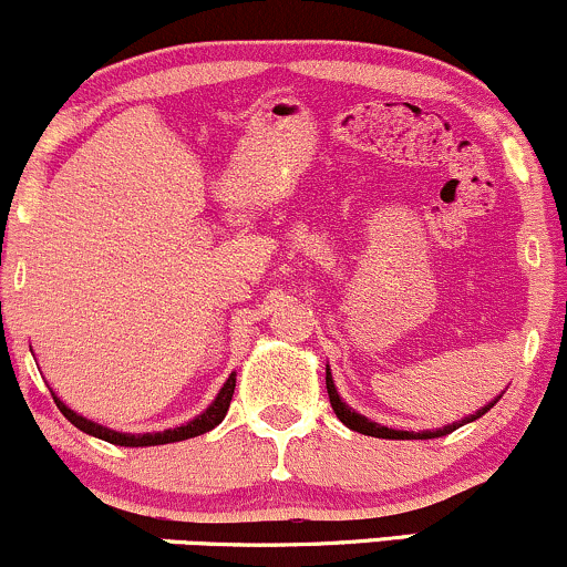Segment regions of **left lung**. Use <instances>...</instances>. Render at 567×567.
<instances>
[{
    "instance_id": "obj_1",
    "label": "left lung",
    "mask_w": 567,
    "mask_h": 567,
    "mask_svg": "<svg viewBox=\"0 0 567 567\" xmlns=\"http://www.w3.org/2000/svg\"><path fill=\"white\" fill-rule=\"evenodd\" d=\"M324 386H328L330 405H333L336 415H338V419H341V424H347L349 429H354V432H360V434H368V437H383V440H434V437H445V434L455 432V429H458V426L470 424V421L480 419V415H485L487 410H491L498 402V396H496V400H493L491 405H485L483 410H477V415H470V419H464V421H461V424H458V421H455V424L442 426V429H437V432H396V429H389V426L375 424V421H368L365 415L354 413V410H351L347 402H341V396H338V392H336L333 375H330V368H328V373H324Z\"/></svg>"
}]
</instances>
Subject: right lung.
I'll use <instances>...</instances> for the list:
<instances>
[{
    "mask_svg": "<svg viewBox=\"0 0 567 567\" xmlns=\"http://www.w3.org/2000/svg\"><path fill=\"white\" fill-rule=\"evenodd\" d=\"M234 386H237V379H234V373H231L229 381H226L224 389L218 392L216 402H213V405L207 408L205 413L197 415L194 421H188L186 426L165 429V432H154V434H122V432H114V429L97 426V424H93V421L76 415L74 410H69L61 400H58L55 394H53V400H55L58 410H61V413L66 415V419L76 429H82L84 434H93V437H97V440H106V442H112V445H122V447H146V445H167V442H181V440H188V437H199V434L216 429L220 421H224V415L229 413Z\"/></svg>",
    "mask_w": 567,
    "mask_h": 567,
    "instance_id": "obj_1",
    "label": "right lung"
}]
</instances>
